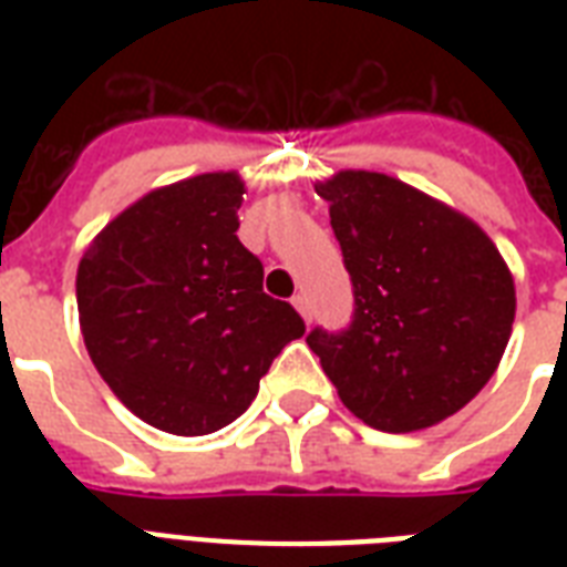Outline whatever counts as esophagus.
I'll list each match as a JSON object with an SVG mask.
<instances>
[{
  "label": "esophagus",
  "instance_id": "esophagus-1",
  "mask_svg": "<svg viewBox=\"0 0 567 567\" xmlns=\"http://www.w3.org/2000/svg\"><path fill=\"white\" fill-rule=\"evenodd\" d=\"M293 309L300 311L302 315V320H311V309H309V300H306V297H302V293H297V297H293Z\"/></svg>",
  "mask_w": 567,
  "mask_h": 567
}]
</instances>
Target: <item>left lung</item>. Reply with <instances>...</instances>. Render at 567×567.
Masks as SVG:
<instances>
[{
  "label": "left lung",
  "instance_id": "obj_1",
  "mask_svg": "<svg viewBox=\"0 0 567 567\" xmlns=\"http://www.w3.org/2000/svg\"><path fill=\"white\" fill-rule=\"evenodd\" d=\"M353 279V323L306 336L341 403L373 430L435 426L474 400L515 323V279L467 214L405 182L338 171L315 185Z\"/></svg>",
  "mask_w": 567,
  "mask_h": 567
}]
</instances>
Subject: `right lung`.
<instances>
[{"instance_id":"right-lung-1","label":"right lung","mask_w":567,"mask_h":567,"mask_svg":"<svg viewBox=\"0 0 567 567\" xmlns=\"http://www.w3.org/2000/svg\"><path fill=\"white\" fill-rule=\"evenodd\" d=\"M238 173H203L144 194L84 249L79 327L93 368L141 421L171 435L223 430L306 323L261 288L238 240Z\"/></svg>"}]
</instances>
